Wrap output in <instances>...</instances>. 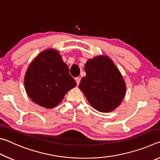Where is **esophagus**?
<instances>
[{
	"label": "esophagus",
	"mask_w": 160,
	"mask_h": 160,
	"mask_svg": "<svg viewBox=\"0 0 160 160\" xmlns=\"http://www.w3.org/2000/svg\"><path fill=\"white\" fill-rule=\"evenodd\" d=\"M75 81H76V82H77V85H79V84H80V78H75Z\"/></svg>",
	"instance_id": "1"
}]
</instances>
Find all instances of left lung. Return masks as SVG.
Segmentation results:
<instances>
[{
    "label": "left lung",
    "mask_w": 160,
    "mask_h": 160,
    "mask_svg": "<svg viewBox=\"0 0 160 160\" xmlns=\"http://www.w3.org/2000/svg\"><path fill=\"white\" fill-rule=\"evenodd\" d=\"M85 71L79 88L92 106L104 113L117 108L125 96L126 83L112 59L106 56L89 59Z\"/></svg>",
    "instance_id": "1"
}]
</instances>
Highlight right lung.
<instances>
[{"mask_svg":"<svg viewBox=\"0 0 160 160\" xmlns=\"http://www.w3.org/2000/svg\"><path fill=\"white\" fill-rule=\"evenodd\" d=\"M76 86L57 51H42L29 65L25 76L27 93L32 101L47 109L55 107L68 90Z\"/></svg>","mask_w":160,"mask_h":160,"instance_id":"right-lung-1","label":"right lung"}]
</instances>
